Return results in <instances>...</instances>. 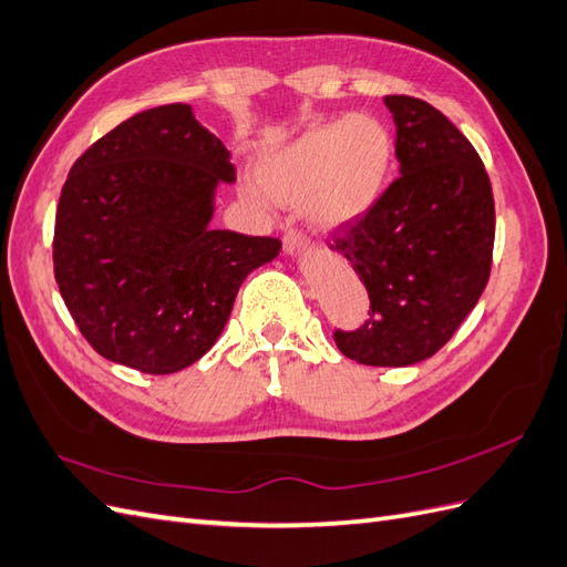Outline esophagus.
Instances as JSON below:
<instances>
[{"instance_id":"obj_1","label":"esophagus","mask_w":567,"mask_h":567,"mask_svg":"<svg viewBox=\"0 0 567 567\" xmlns=\"http://www.w3.org/2000/svg\"><path fill=\"white\" fill-rule=\"evenodd\" d=\"M282 241H285V249L289 251V254H299V251H306L309 249V237H306L301 230H287L285 233V237H282Z\"/></svg>"}]
</instances>
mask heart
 Instances as JSON below:
<instances>
[{
    "label": "heart",
    "instance_id": "obj_1",
    "mask_svg": "<svg viewBox=\"0 0 567 567\" xmlns=\"http://www.w3.org/2000/svg\"><path fill=\"white\" fill-rule=\"evenodd\" d=\"M394 166V137L373 113H351L311 127L264 158L258 177L272 199L303 202L318 228L334 230L378 204ZM251 199L264 192L249 187Z\"/></svg>",
    "mask_w": 567,
    "mask_h": 567
}]
</instances>
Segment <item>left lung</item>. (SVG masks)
Wrapping results in <instances>:
<instances>
[{"label":"left lung","instance_id":"obj_1","mask_svg":"<svg viewBox=\"0 0 567 567\" xmlns=\"http://www.w3.org/2000/svg\"><path fill=\"white\" fill-rule=\"evenodd\" d=\"M396 123L399 177L334 230V249L368 289L370 318L334 330L363 365H413L440 351L475 309L492 270L494 197L467 137L432 104L384 96Z\"/></svg>","mask_w":567,"mask_h":567}]
</instances>
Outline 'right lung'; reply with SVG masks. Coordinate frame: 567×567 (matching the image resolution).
I'll list each match as a JSON object with an SVG mask.
<instances>
[{"mask_svg": "<svg viewBox=\"0 0 567 567\" xmlns=\"http://www.w3.org/2000/svg\"><path fill=\"white\" fill-rule=\"evenodd\" d=\"M225 144L187 104L123 121L80 156L61 189L54 278L78 330L104 359L177 373L216 344L239 285L282 249L214 230Z\"/></svg>", "mask_w": 567, "mask_h": 567, "instance_id": "right-lung-1", "label": "right lung"}]
</instances>
